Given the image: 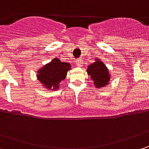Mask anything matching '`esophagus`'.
Returning a JSON list of instances; mask_svg holds the SVG:
<instances>
[{
  "mask_svg": "<svg viewBox=\"0 0 149 149\" xmlns=\"http://www.w3.org/2000/svg\"><path fill=\"white\" fill-rule=\"evenodd\" d=\"M82 61L83 60H81V59H78L77 60H76V66H78V67H81V65H82Z\"/></svg>",
  "mask_w": 149,
  "mask_h": 149,
  "instance_id": "34e87169",
  "label": "esophagus"
}]
</instances>
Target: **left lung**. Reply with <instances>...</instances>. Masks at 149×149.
Masks as SVG:
<instances>
[{
	"label": "left lung",
	"mask_w": 149,
	"mask_h": 149,
	"mask_svg": "<svg viewBox=\"0 0 149 149\" xmlns=\"http://www.w3.org/2000/svg\"><path fill=\"white\" fill-rule=\"evenodd\" d=\"M86 71L90 79L94 81L96 88H104L110 84L111 74H109V70L99 58H95V62L87 67Z\"/></svg>",
	"instance_id": "1"
}]
</instances>
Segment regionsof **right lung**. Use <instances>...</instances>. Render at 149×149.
<instances>
[{
	"label": "right lung",
	"instance_id": "add662e5",
	"mask_svg": "<svg viewBox=\"0 0 149 149\" xmlns=\"http://www.w3.org/2000/svg\"><path fill=\"white\" fill-rule=\"evenodd\" d=\"M70 70H71L70 63L63 62L58 57H55L38 70L36 78L45 89L57 90L60 88V82L65 79Z\"/></svg>",
	"mask_w": 149,
	"mask_h": 149
}]
</instances>
